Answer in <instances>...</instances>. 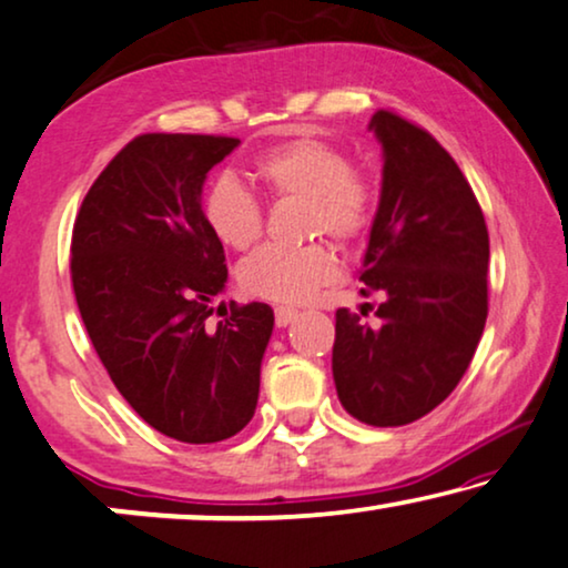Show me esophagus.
Returning a JSON list of instances; mask_svg holds the SVG:
<instances>
[{
	"instance_id": "1",
	"label": "esophagus",
	"mask_w": 568,
	"mask_h": 568,
	"mask_svg": "<svg viewBox=\"0 0 568 568\" xmlns=\"http://www.w3.org/2000/svg\"><path fill=\"white\" fill-rule=\"evenodd\" d=\"M295 316H298V311L291 308V306H277L275 308V324L277 326H287Z\"/></svg>"
}]
</instances>
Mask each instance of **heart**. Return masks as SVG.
Instances as JSON below:
<instances>
[{"instance_id": "obj_1", "label": "heart", "mask_w": 568, "mask_h": 568, "mask_svg": "<svg viewBox=\"0 0 568 568\" xmlns=\"http://www.w3.org/2000/svg\"><path fill=\"white\" fill-rule=\"evenodd\" d=\"M252 172L277 201H303L306 234H326L339 246L363 242L378 213V182L349 164L334 143L314 135L283 141L254 159ZM203 213L221 244L250 250L265 231V207L234 178L207 187ZM337 273L334 254L322 242L303 246H262L239 265V285L257 298L306 301Z\"/></svg>"}]
</instances>
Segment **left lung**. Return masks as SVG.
<instances>
[{"mask_svg":"<svg viewBox=\"0 0 568 568\" xmlns=\"http://www.w3.org/2000/svg\"><path fill=\"white\" fill-rule=\"evenodd\" d=\"M383 190L363 260L361 314L337 311L332 373L355 419L402 427L443 404L489 314V231L468 180L425 128L378 110ZM371 307L378 323L362 318Z\"/></svg>","mask_w":568,"mask_h":568,"instance_id":"8db88e82","label":"left lung"}]
</instances>
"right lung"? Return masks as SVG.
Instances as JSON below:
<instances>
[{
    "instance_id": "1",
    "label": "right lung",
    "mask_w": 568,
    "mask_h": 568,
    "mask_svg": "<svg viewBox=\"0 0 568 568\" xmlns=\"http://www.w3.org/2000/svg\"><path fill=\"white\" fill-rule=\"evenodd\" d=\"M236 143L135 135L94 180L71 231V285L94 353L146 425L190 445L226 440L254 417L275 324L267 303L234 301L207 324L229 270L201 193Z\"/></svg>"
}]
</instances>
